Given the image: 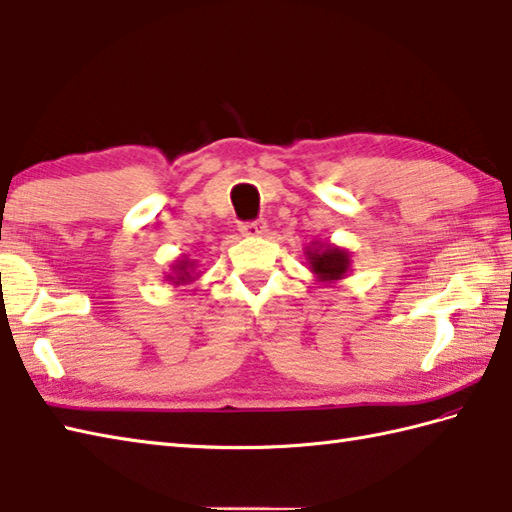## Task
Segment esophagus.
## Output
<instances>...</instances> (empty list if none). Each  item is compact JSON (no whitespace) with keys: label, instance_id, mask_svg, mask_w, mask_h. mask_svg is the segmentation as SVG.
<instances>
[{"label":"esophagus","instance_id":"obj_1","mask_svg":"<svg viewBox=\"0 0 512 512\" xmlns=\"http://www.w3.org/2000/svg\"><path fill=\"white\" fill-rule=\"evenodd\" d=\"M239 233L244 237H262L268 233V224L264 220H257V222H246L239 226Z\"/></svg>","mask_w":512,"mask_h":512}]
</instances>
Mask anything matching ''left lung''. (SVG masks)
<instances>
[{
    "instance_id": "8db88e82",
    "label": "left lung",
    "mask_w": 512,
    "mask_h": 512,
    "mask_svg": "<svg viewBox=\"0 0 512 512\" xmlns=\"http://www.w3.org/2000/svg\"><path fill=\"white\" fill-rule=\"evenodd\" d=\"M310 273L317 277L321 284H336L352 273V255L343 246L332 242H312L303 248Z\"/></svg>"
}]
</instances>
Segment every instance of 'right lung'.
<instances>
[{
	"label": "right lung",
	"instance_id": "obj_1",
	"mask_svg": "<svg viewBox=\"0 0 512 512\" xmlns=\"http://www.w3.org/2000/svg\"><path fill=\"white\" fill-rule=\"evenodd\" d=\"M198 266H195V259H189V257H180L176 259V262L171 264V270L165 275V279L169 281V284L173 286H184V284H191V281H195L200 277L198 270H195Z\"/></svg>",
	"mask_w": 512,
	"mask_h": 512
}]
</instances>
